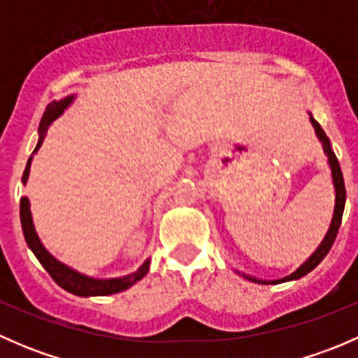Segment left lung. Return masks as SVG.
<instances>
[{
    "label": "left lung",
    "instance_id": "obj_1",
    "mask_svg": "<svg viewBox=\"0 0 358 358\" xmlns=\"http://www.w3.org/2000/svg\"><path fill=\"white\" fill-rule=\"evenodd\" d=\"M310 121H312L313 128H315V133L317 136H319V140L322 142V147H324V152H326L327 159H329V166H331V173H333V182H334V192H336V204H334V215H333V220H331V227L329 230H327L326 237H324V241L320 243V246L317 248V251L313 252L312 256H310L308 259H306L305 263H303L301 266H299L298 270H296L294 273H291V275L284 277V279H279V280H262V279H255V277H249V275H243L246 277V279L252 280V282H258V284H280V282H287V280H296V279H301L303 275H306L308 272H312L313 268H315L317 265H319L320 262H322L324 258H326V255L329 252V249L333 248L334 241H336V236H338V230H339V225H341V218H343V211H345V202H346V189H345V180H343V173H341V168H339V162H338V157L334 156L333 149H331V143H329V138H327V135L324 133V129L320 128L319 122L315 121V119L310 115ZM239 273V272H237Z\"/></svg>",
    "mask_w": 358,
    "mask_h": 358
}]
</instances>
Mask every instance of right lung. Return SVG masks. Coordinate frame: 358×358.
Segmentation results:
<instances>
[{
    "label": "right lung",
    "mask_w": 358,
    "mask_h": 358,
    "mask_svg": "<svg viewBox=\"0 0 358 358\" xmlns=\"http://www.w3.org/2000/svg\"><path fill=\"white\" fill-rule=\"evenodd\" d=\"M74 96H67V99L60 100V102H52L48 107H46L45 114L41 117V124H39V140H38V145H36L34 152H38V149L41 147L43 138H45V133L46 128H48L50 122L53 119L59 117L62 114L64 109H67L69 103L72 102ZM32 152V154H34ZM31 159L32 156L29 157L27 166H25V171L22 176V182H27V176H29V168H31ZM20 223H22V232L25 237V243L27 246L31 248V251L34 252L36 258L39 259L43 266H45L46 272L52 275V279L59 284L62 289H66L69 292L76 296H107V294H115V292H121L128 287H131L133 284L138 282L142 277L147 275L149 272V259L136 270L135 273L131 275H126L122 279H92V277H86L83 273L76 272V270L69 268V266L60 263L59 259L53 258L45 248H43L41 241H39L38 234H36L34 225H32V216H31V209H29V199L27 197H22L20 199Z\"/></svg>",
    "instance_id": "add662e5"
}]
</instances>
